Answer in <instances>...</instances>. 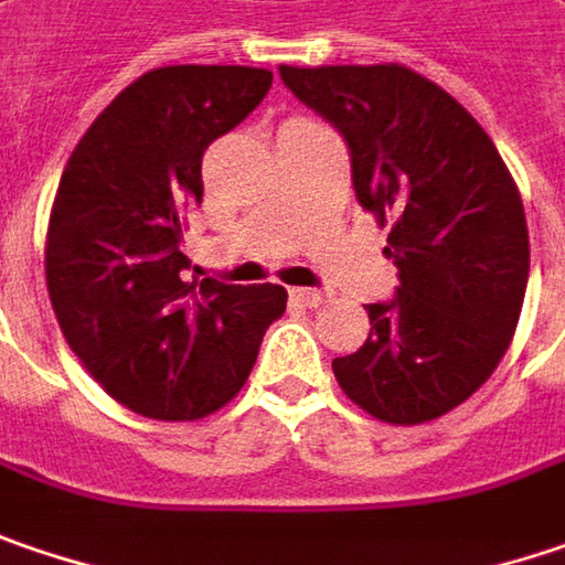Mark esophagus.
Returning <instances> with one entry per match:
<instances>
[{"instance_id":"1","label":"esophagus","mask_w":565,"mask_h":565,"mask_svg":"<svg viewBox=\"0 0 565 565\" xmlns=\"http://www.w3.org/2000/svg\"><path fill=\"white\" fill-rule=\"evenodd\" d=\"M292 298L301 301V305H308V308H321V305L330 301V296L321 292V289H292Z\"/></svg>"}]
</instances>
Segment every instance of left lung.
<instances>
[{
	"instance_id": "obj_1",
	"label": "left lung",
	"mask_w": 565,
	"mask_h": 565,
	"mask_svg": "<svg viewBox=\"0 0 565 565\" xmlns=\"http://www.w3.org/2000/svg\"><path fill=\"white\" fill-rule=\"evenodd\" d=\"M343 132L355 200L387 228L397 298L365 305L369 340L333 359L343 394L391 426L445 416L505 355L527 286L522 193L458 100L401 63L279 66Z\"/></svg>"
}]
</instances>
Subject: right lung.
I'll use <instances>...</instances> for the list:
<instances>
[{
  "instance_id": "obj_1",
  "label": "right lung",
  "mask_w": 565,
  "mask_h": 565,
  "mask_svg": "<svg viewBox=\"0 0 565 565\" xmlns=\"http://www.w3.org/2000/svg\"><path fill=\"white\" fill-rule=\"evenodd\" d=\"M273 72L164 66L139 75L78 139L56 186L43 269L85 372L132 413L184 423L225 407L250 375L282 286L190 279L186 210L200 164L264 100Z\"/></svg>"
}]
</instances>
